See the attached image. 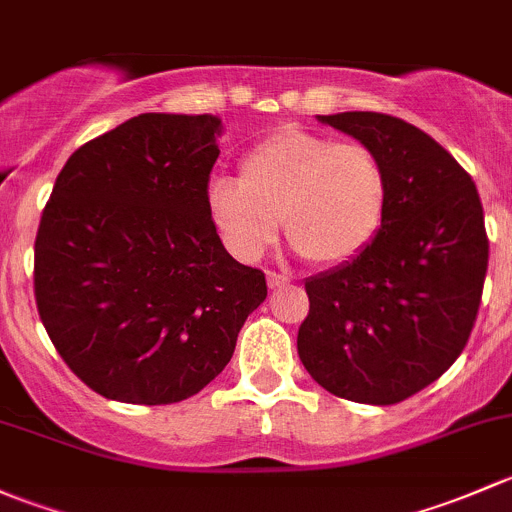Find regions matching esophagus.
I'll return each mask as SVG.
<instances>
[{
	"label": "esophagus",
	"mask_w": 512,
	"mask_h": 512,
	"mask_svg": "<svg viewBox=\"0 0 512 512\" xmlns=\"http://www.w3.org/2000/svg\"><path fill=\"white\" fill-rule=\"evenodd\" d=\"M266 281H268V288H273V291H276V288H283V286H288V283H291V278H288V276H283V273L268 271V273H266Z\"/></svg>",
	"instance_id": "obj_1"
}]
</instances>
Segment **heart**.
Returning <instances> with one entry per match:
<instances>
[{
	"label": "heart",
	"instance_id": "b5f03b06",
	"mask_svg": "<svg viewBox=\"0 0 512 512\" xmlns=\"http://www.w3.org/2000/svg\"><path fill=\"white\" fill-rule=\"evenodd\" d=\"M392 207V175L365 142L286 128L251 147L241 179L209 187V214L234 256L254 261L286 224L288 241L318 266H345L374 244Z\"/></svg>",
	"mask_w": 512,
	"mask_h": 512
}]
</instances>
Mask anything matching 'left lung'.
I'll return each mask as SVG.
<instances>
[{"instance_id": "left-lung-1", "label": "left lung", "mask_w": 512, "mask_h": 512, "mask_svg": "<svg viewBox=\"0 0 512 512\" xmlns=\"http://www.w3.org/2000/svg\"><path fill=\"white\" fill-rule=\"evenodd\" d=\"M320 120L384 157L392 207L365 254L305 281L298 355L335 397L397 404L449 370L471 337L488 271L483 204L471 175L412 123L367 110Z\"/></svg>"}]
</instances>
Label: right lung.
Instances as JSON below:
<instances>
[{
  "instance_id": "obj_1",
  "label": "right lung",
  "mask_w": 512,
  "mask_h": 512,
  "mask_svg": "<svg viewBox=\"0 0 512 512\" xmlns=\"http://www.w3.org/2000/svg\"><path fill=\"white\" fill-rule=\"evenodd\" d=\"M214 115L142 113L63 165L34 244L39 318L100 397L175 404L231 360L266 276L221 244L209 214Z\"/></svg>"
}]
</instances>
